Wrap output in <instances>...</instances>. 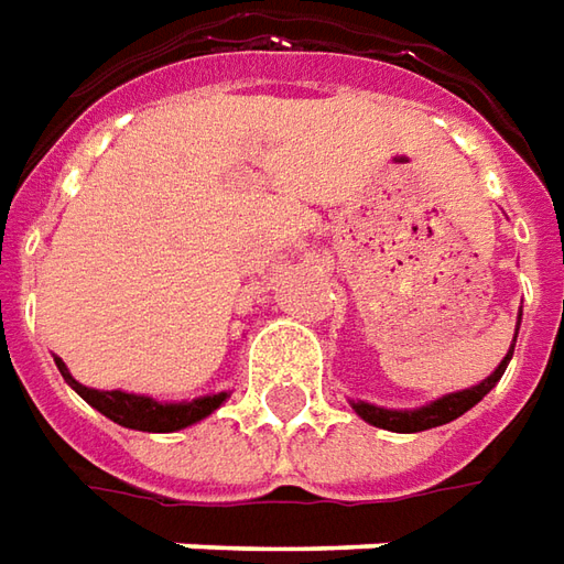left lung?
<instances>
[{
  "label": "left lung",
  "mask_w": 564,
  "mask_h": 564,
  "mask_svg": "<svg viewBox=\"0 0 564 564\" xmlns=\"http://www.w3.org/2000/svg\"><path fill=\"white\" fill-rule=\"evenodd\" d=\"M519 324H522V314H519ZM519 324H516V336H519ZM512 348H516V339H512V346H509L507 358L500 361V367H497L485 382H478L473 389H463V392L444 394V398L432 401V404L420 408V411H382V408H373V404H355V411H358V416H364L370 426L389 429V432H423V429L444 426V423L463 416V413L469 411V408H475L485 394L491 392L494 386H497V379L503 377V370H507L509 358H512Z\"/></svg>",
  "instance_id": "left-lung-1"
}]
</instances>
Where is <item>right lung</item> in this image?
<instances>
[{
	"instance_id": "obj_1",
	"label": "right lung",
	"mask_w": 564,
	"mask_h": 564,
	"mask_svg": "<svg viewBox=\"0 0 564 564\" xmlns=\"http://www.w3.org/2000/svg\"><path fill=\"white\" fill-rule=\"evenodd\" d=\"M61 377L70 382L76 394H83L95 411H101L107 420L120 423L126 429H138V432H175V429H185L191 423H197L203 416L216 411L218 404L228 398V394H206V398H194L185 404H160L153 398L144 394H129V392H101V389H89L83 382H76L70 377V370L64 367L61 358H55Z\"/></svg>"
}]
</instances>
